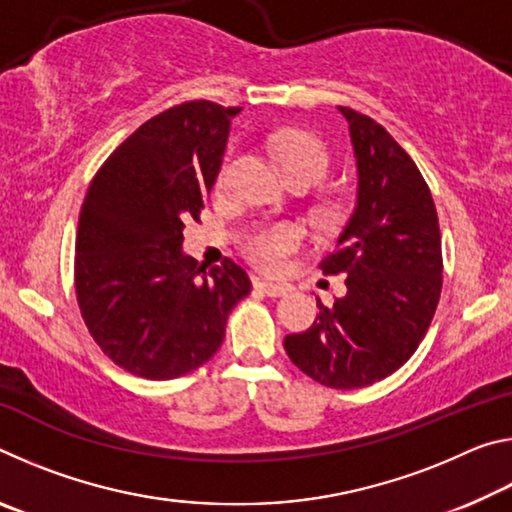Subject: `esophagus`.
I'll list each match as a JSON object with an SVG mask.
<instances>
[{"instance_id":"obj_1","label":"esophagus","mask_w":512,"mask_h":512,"mask_svg":"<svg viewBox=\"0 0 512 512\" xmlns=\"http://www.w3.org/2000/svg\"><path fill=\"white\" fill-rule=\"evenodd\" d=\"M255 289L262 291L268 298H280L289 291V287H284V284H273V282H264V280H255Z\"/></svg>"}]
</instances>
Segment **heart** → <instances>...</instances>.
<instances>
[{"label": "heart", "mask_w": 512, "mask_h": 512, "mask_svg": "<svg viewBox=\"0 0 512 512\" xmlns=\"http://www.w3.org/2000/svg\"><path fill=\"white\" fill-rule=\"evenodd\" d=\"M275 151L287 176H311L320 183L327 176L329 155L325 146L305 133H280L275 137ZM228 167L221 171V183ZM302 244V232L291 223H268L248 232L244 239V255L259 271L280 273L287 266L291 253Z\"/></svg>", "instance_id": "b5f03b06"}]
</instances>
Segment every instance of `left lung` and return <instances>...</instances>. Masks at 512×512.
Instances as JSON below:
<instances>
[{
  "label": "left lung",
  "mask_w": 512,
  "mask_h": 512,
  "mask_svg": "<svg viewBox=\"0 0 512 512\" xmlns=\"http://www.w3.org/2000/svg\"><path fill=\"white\" fill-rule=\"evenodd\" d=\"M357 158V203L320 268L345 273L334 307L318 300L307 332L289 334V359L329 388H363L418 350L443 289L436 205L411 155L384 126L339 106Z\"/></svg>",
  "instance_id": "left-lung-1"
}]
</instances>
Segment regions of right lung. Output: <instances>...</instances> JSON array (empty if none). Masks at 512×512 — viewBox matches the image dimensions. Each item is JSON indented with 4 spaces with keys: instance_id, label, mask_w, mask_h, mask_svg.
Listing matches in <instances>:
<instances>
[{
    "instance_id": "obj_1",
    "label": "right lung",
    "mask_w": 512,
    "mask_h": 512,
    "mask_svg": "<svg viewBox=\"0 0 512 512\" xmlns=\"http://www.w3.org/2000/svg\"><path fill=\"white\" fill-rule=\"evenodd\" d=\"M239 112L212 101L160 112L110 153L85 194L76 300L103 354L137 377L164 381L201 368L250 293L232 259L205 271L183 255L185 223L201 216Z\"/></svg>"
}]
</instances>
